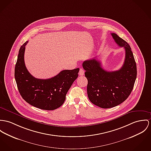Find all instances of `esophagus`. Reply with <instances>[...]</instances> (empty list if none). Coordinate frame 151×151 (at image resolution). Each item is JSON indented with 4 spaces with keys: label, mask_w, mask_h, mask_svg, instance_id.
Returning <instances> with one entry per match:
<instances>
[{
    "label": "esophagus",
    "mask_w": 151,
    "mask_h": 151,
    "mask_svg": "<svg viewBox=\"0 0 151 151\" xmlns=\"http://www.w3.org/2000/svg\"><path fill=\"white\" fill-rule=\"evenodd\" d=\"M79 75L80 76H83L84 75V70H83V69L81 68L79 70Z\"/></svg>",
    "instance_id": "esophagus-1"
}]
</instances>
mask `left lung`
I'll list each match as a JSON object with an SVG mask.
<instances>
[{"label": "left lung", "mask_w": 151, "mask_h": 151, "mask_svg": "<svg viewBox=\"0 0 151 151\" xmlns=\"http://www.w3.org/2000/svg\"><path fill=\"white\" fill-rule=\"evenodd\" d=\"M111 35L116 44L125 50L124 63L119 70L107 71L95 58L86 60L82 64L88 81V97L93 104L103 109L124 102L132 92L137 77L136 63L130 45L116 34Z\"/></svg>", "instance_id": "8db88e82"}]
</instances>
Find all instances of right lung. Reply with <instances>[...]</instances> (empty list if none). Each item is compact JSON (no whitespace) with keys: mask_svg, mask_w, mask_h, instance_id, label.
Segmentation results:
<instances>
[{"mask_svg":"<svg viewBox=\"0 0 151 151\" xmlns=\"http://www.w3.org/2000/svg\"><path fill=\"white\" fill-rule=\"evenodd\" d=\"M27 42L20 47L15 67V79L19 92L32 106L42 110H55L64 104L67 93L78 77L79 68L63 70L50 79H37L25 66L24 53Z\"/></svg>","mask_w":151,"mask_h":151,"instance_id":"right-lung-1","label":"right lung"}]
</instances>
